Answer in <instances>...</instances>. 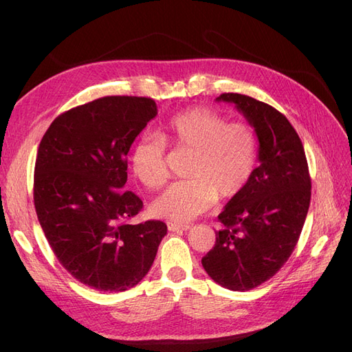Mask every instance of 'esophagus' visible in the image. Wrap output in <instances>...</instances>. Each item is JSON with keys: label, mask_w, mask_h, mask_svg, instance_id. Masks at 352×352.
<instances>
[{"label": "esophagus", "mask_w": 352, "mask_h": 352, "mask_svg": "<svg viewBox=\"0 0 352 352\" xmlns=\"http://www.w3.org/2000/svg\"><path fill=\"white\" fill-rule=\"evenodd\" d=\"M167 229H168L170 232H179V230H188L189 226H188V225H177V223L168 221V223H167Z\"/></svg>", "instance_id": "esophagus-1"}]
</instances>
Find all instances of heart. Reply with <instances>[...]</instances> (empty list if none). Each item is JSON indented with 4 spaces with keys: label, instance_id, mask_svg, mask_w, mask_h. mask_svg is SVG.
Masks as SVG:
<instances>
[{
    "label": "heart",
    "instance_id": "1",
    "mask_svg": "<svg viewBox=\"0 0 352 352\" xmlns=\"http://www.w3.org/2000/svg\"><path fill=\"white\" fill-rule=\"evenodd\" d=\"M166 145L190 153L188 179L168 185L151 210L157 217L176 223L192 220L216 199L238 197L255 172L258 140L245 122H228L210 109H189L163 124L160 136L142 135L132 148L133 175L148 188H160L167 179Z\"/></svg>",
    "mask_w": 352,
    "mask_h": 352
}]
</instances>
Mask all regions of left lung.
Here are the masks:
<instances>
[{
  "label": "left lung",
  "instance_id": "obj_1",
  "mask_svg": "<svg viewBox=\"0 0 352 352\" xmlns=\"http://www.w3.org/2000/svg\"><path fill=\"white\" fill-rule=\"evenodd\" d=\"M258 138V162L242 192L219 214L221 229L201 263L230 291H250L269 280L291 257L310 207L311 179L294 126L272 105L242 94H221Z\"/></svg>",
  "mask_w": 352,
  "mask_h": 352
}]
</instances>
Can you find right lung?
Instances as JSON below:
<instances>
[{"instance_id": "1", "label": "right lung", "mask_w": 352, "mask_h": 352, "mask_svg": "<svg viewBox=\"0 0 352 352\" xmlns=\"http://www.w3.org/2000/svg\"><path fill=\"white\" fill-rule=\"evenodd\" d=\"M157 116L145 97H102L60 114L39 144L34 202L57 260L74 279L104 292L140 283L166 223L129 221L141 198L124 190L135 138Z\"/></svg>"}]
</instances>
